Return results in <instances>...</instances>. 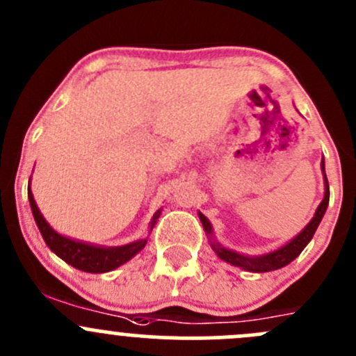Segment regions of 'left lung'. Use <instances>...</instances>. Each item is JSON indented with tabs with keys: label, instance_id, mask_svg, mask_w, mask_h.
Masks as SVG:
<instances>
[{
	"label": "left lung",
	"instance_id": "8db88e82",
	"mask_svg": "<svg viewBox=\"0 0 356 356\" xmlns=\"http://www.w3.org/2000/svg\"><path fill=\"white\" fill-rule=\"evenodd\" d=\"M321 167H322V174H324L325 191H324V200L321 201V204H318L317 210H315V215L312 217V220L308 222L307 225H305V229L300 232V234H296L293 239H291V241L286 243V245L277 248V250L268 251V253L254 254V257H250V254L238 253V251L229 250V248L222 246L220 243H218L217 239L213 238V227H211L210 220H208V218L204 217V215L200 211L198 217H200L201 224H203L204 232H207L211 250L217 253V257L220 258V260L227 261V264L234 265V267H239V268H243V270H248V272H258V274H260V272L277 270V268H282V267H286L288 264H291V261H293L294 258H296L298 254H300L301 251L305 250V246H307L308 243L312 241V238H314V234H315V231H317L318 224H321L322 217H324L325 210H327L329 182H327V175H325L324 158H322Z\"/></svg>",
	"mask_w": 356,
	"mask_h": 356
}]
</instances>
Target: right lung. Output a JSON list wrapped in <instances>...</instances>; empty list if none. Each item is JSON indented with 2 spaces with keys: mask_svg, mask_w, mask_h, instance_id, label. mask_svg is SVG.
<instances>
[{
  "mask_svg": "<svg viewBox=\"0 0 356 356\" xmlns=\"http://www.w3.org/2000/svg\"><path fill=\"white\" fill-rule=\"evenodd\" d=\"M27 196H29V203H31V210H32V215H34L35 224H38L39 232H41L42 239H44V243L48 245L49 250H51L56 257L62 258L63 261H67L68 265H72V267L79 268V270L82 272H89V274H103V272L115 270L117 267L124 265L125 261L131 260L132 257H136V254L146 246V243H148V238H143L124 246H99V245H91V243L79 241V239L67 238V236L56 232L55 229L48 224V220L42 217L38 204H35L34 195H32L31 191V181H29ZM160 213H161V208L160 210H156V213L153 215L152 222H149V232H152L153 227H155Z\"/></svg>",
  "mask_w": 356,
  "mask_h": 356,
  "instance_id": "obj_1",
  "label": "right lung"
}]
</instances>
